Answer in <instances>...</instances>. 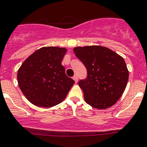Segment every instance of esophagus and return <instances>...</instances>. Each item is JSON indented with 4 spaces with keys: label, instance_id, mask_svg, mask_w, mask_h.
I'll list each match as a JSON object with an SVG mask.
<instances>
[{
    "label": "esophagus",
    "instance_id": "esophagus-1",
    "mask_svg": "<svg viewBox=\"0 0 147 147\" xmlns=\"http://www.w3.org/2000/svg\"><path fill=\"white\" fill-rule=\"evenodd\" d=\"M72 78H73L74 81H76V83H77L78 80V76H76H76H74Z\"/></svg>",
    "mask_w": 147,
    "mask_h": 147
}]
</instances>
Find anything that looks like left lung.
I'll list each match as a JSON object with an SVG mask.
<instances>
[{"instance_id": "8db88e82", "label": "left lung", "mask_w": 147, "mask_h": 147, "mask_svg": "<svg viewBox=\"0 0 147 147\" xmlns=\"http://www.w3.org/2000/svg\"><path fill=\"white\" fill-rule=\"evenodd\" d=\"M73 51L87 71V78L78 82L85 102L97 109L111 107L122 96L129 80L124 59L99 45L76 47Z\"/></svg>"}]
</instances>
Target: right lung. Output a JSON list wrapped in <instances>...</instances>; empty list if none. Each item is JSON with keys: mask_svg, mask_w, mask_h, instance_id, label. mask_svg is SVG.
<instances>
[{"mask_svg": "<svg viewBox=\"0 0 147 147\" xmlns=\"http://www.w3.org/2000/svg\"><path fill=\"white\" fill-rule=\"evenodd\" d=\"M66 49L44 47L24 60L18 71V86L34 105L50 108L66 98L75 81L65 73L61 64Z\"/></svg>", "mask_w": 147, "mask_h": 147, "instance_id": "1", "label": "right lung"}]
</instances>
